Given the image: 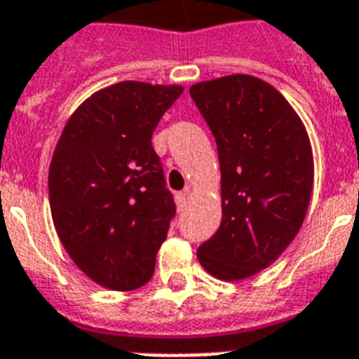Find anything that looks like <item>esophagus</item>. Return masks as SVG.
<instances>
[{
  "instance_id": "esophagus-1",
  "label": "esophagus",
  "mask_w": 359,
  "mask_h": 359,
  "mask_svg": "<svg viewBox=\"0 0 359 359\" xmlns=\"http://www.w3.org/2000/svg\"><path fill=\"white\" fill-rule=\"evenodd\" d=\"M175 203H177V208L184 210L188 205V191H179L175 195Z\"/></svg>"
}]
</instances>
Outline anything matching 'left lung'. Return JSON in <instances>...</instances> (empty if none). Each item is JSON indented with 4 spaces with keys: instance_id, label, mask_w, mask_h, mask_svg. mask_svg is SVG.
I'll return each mask as SVG.
<instances>
[{
    "instance_id": "obj_1",
    "label": "left lung",
    "mask_w": 359,
    "mask_h": 359,
    "mask_svg": "<svg viewBox=\"0 0 359 359\" xmlns=\"http://www.w3.org/2000/svg\"><path fill=\"white\" fill-rule=\"evenodd\" d=\"M189 95L217 144L223 219L197 249L221 280L265 269L301 229L313 188L304 125L284 95L250 75L197 83Z\"/></svg>"
}]
</instances>
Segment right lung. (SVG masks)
I'll return each instance as SVG.
<instances>
[{"label":"right lung","mask_w":359,"mask_h":359,"mask_svg":"<svg viewBox=\"0 0 359 359\" xmlns=\"http://www.w3.org/2000/svg\"><path fill=\"white\" fill-rule=\"evenodd\" d=\"M182 86L123 81L95 92L64 127L49 165L55 229L79 269L103 287L151 280L175 215L151 138Z\"/></svg>","instance_id":"add662e5"}]
</instances>
